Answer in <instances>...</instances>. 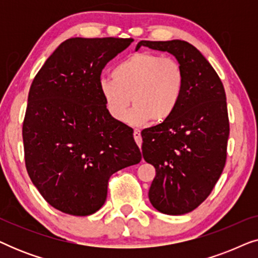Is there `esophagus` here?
<instances>
[{"label":"esophagus","mask_w":258,"mask_h":258,"mask_svg":"<svg viewBox=\"0 0 258 258\" xmlns=\"http://www.w3.org/2000/svg\"><path fill=\"white\" fill-rule=\"evenodd\" d=\"M134 139H135V142L137 143V146L141 148V146H142V137H141L140 130H137V129L134 130Z\"/></svg>","instance_id":"1"}]
</instances>
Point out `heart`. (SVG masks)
Masks as SVG:
<instances>
[{
	"label": "heart",
	"instance_id": "heart-1",
	"mask_svg": "<svg viewBox=\"0 0 258 258\" xmlns=\"http://www.w3.org/2000/svg\"><path fill=\"white\" fill-rule=\"evenodd\" d=\"M111 79L100 83L105 108L115 121H123L133 101L135 107L126 119L135 125L149 119L162 123L170 118L185 88L181 63L151 51L128 56L114 67Z\"/></svg>",
	"mask_w": 258,
	"mask_h": 258
}]
</instances>
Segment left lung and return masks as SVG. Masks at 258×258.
<instances>
[{
	"label": "left lung",
	"mask_w": 258,
	"mask_h": 258,
	"mask_svg": "<svg viewBox=\"0 0 258 258\" xmlns=\"http://www.w3.org/2000/svg\"><path fill=\"white\" fill-rule=\"evenodd\" d=\"M181 63L185 88L175 114L142 130L143 158L156 169L149 189L155 209L183 215L213 191L227 161L229 117L224 87L200 50L185 41H141Z\"/></svg>",
	"instance_id": "1"
}]
</instances>
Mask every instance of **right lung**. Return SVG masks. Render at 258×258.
<instances>
[{
    "mask_svg": "<svg viewBox=\"0 0 258 258\" xmlns=\"http://www.w3.org/2000/svg\"><path fill=\"white\" fill-rule=\"evenodd\" d=\"M133 41L69 38L31 83L22 128L26 168L43 199L62 213H96L110 176L142 158L133 129L111 117L100 90L102 69Z\"/></svg>",
    "mask_w": 258,
    "mask_h": 258,
    "instance_id": "obj_1",
    "label": "right lung"
}]
</instances>
